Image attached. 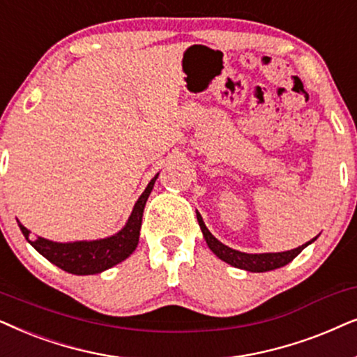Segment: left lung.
Instances as JSON below:
<instances>
[{
  "mask_svg": "<svg viewBox=\"0 0 357 357\" xmlns=\"http://www.w3.org/2000/svg\"><path fill=\"white\" fill-rule=\"evenodd\" d=\"M196 213H197L199 227H201L204 238H206L207 246L212 250V253L215 255L217 258L225 261V263L234 266V268L250 271V273H266V271L282 268V266L291 263V261L296 258V256L301 253L305 246H308L317 240V236H315V238L307 241L305 245L298 246V248L281 251V253H243V251L234 250V248H230V246L223 245L222 241H218L215 236L208 231V228L206 227V223H204V220H202L201 213L199 212H196Z\"/></svg>",
  "mask_w": 357,
  "mask_h": 357,
  "instance_id": "obj_1",
  "label": "left lung"
}]
</instances>
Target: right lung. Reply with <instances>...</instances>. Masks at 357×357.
<instances>
[{
  "label": "right lung",
  "instance_id": "1",
  "mask_svg": "<svg viewBox=\"0 0 357 357\" xmlns=\"http://www.w3.org/2000/svg\"><path fill=\"white\" fill-rule=\"evenodd\" d=\"M158 174H155V178H151L149 186L142 192L139 201L135 202L134 208H132V213L126 225L117 234L106 236V238L59 243V241L42 238V236L31 238V231L21 222H17L19 228H21L26 240L45 259H49L52 264L59 266L60 269L76 275L99 274L102 271L112 268V266L122 263L123 259L129 258L135 251L140 238L142 217H144L146 199H149L151 189L155 186Z\"/></svg>",
  "mask_w": 357,
  "mask_h": 357
}]
</instances>
